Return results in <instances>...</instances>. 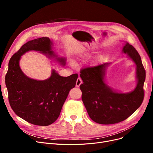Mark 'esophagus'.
Returning a JSON list of instances; mask_svg holds the SVG:
<instances>
[{
  "label": "esophagus",
  "instance_id": "34e87169",
  "mask_svg": "<svg viewBox=\"0 0 153 153\" xmlns=\"http://www.w3.org/2000/svg\"><path fill=\"white\" fill-rule=\"evenodd\" d=\"M82 82L81 79L80 77H78L77 79V81H76V87H79L80 85H81V84H82Z\"/></svg>",
  "mask_w": 153,
  "mask_h": 153
}]
</instances>
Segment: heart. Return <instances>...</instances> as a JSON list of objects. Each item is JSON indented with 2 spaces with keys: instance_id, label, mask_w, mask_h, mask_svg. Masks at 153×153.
<instances>
[{
  "instance_id": "b5f03b06",
  "label": "heart",
  "mask_w": 153,
  "mask_h": 153,
  "mask_svg": "<svg viewBox=\"0 0 153 153\" xmlns=\"http://www.w3.org/2000/svg\"><path fill=\"white\" fill-rule=\"evenodd\" d=\"M90 56H91V54H90V53H87V54H84V57H85V58L89 57ZM106 58H107V56H106V55H105V54L100 55V56H98V58H97V59H96L95 63H97V64L101 63V62H102L104 60H105ZM70 64H71V66H72V67H74V66H75V64H74V62H71Z\"/></svg>"
}]
</instances>
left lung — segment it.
<instances>
[{"label": "left lung", "mask_w": 153, "mask_h": 153, "mask_svg": "<svg viewBox=\"0 0 153 153\" xmlns=\"http://www.w3.org/2000/svg\"><path fill=\"white\" fill-rule=\"evenodd\" d=\"M122 53L136 65L137 84L130 92H118L107 84L105 76L110 63L81 71L80 77L83 81L80 85L82 100L90 118L97 123L110 125L121 122L131 115L143 102L146 72L140 56L127 42L123 47Z\"/></svg>", "instance_id": "obj_1"}]
</instances>
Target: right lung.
Here are the masks:
<instances>
[{
    "label": "right lung",
    "instance_id": "right-lung-1",
    "mask_svg": "<svg viewBox=\"0 0 153 153\" xmlns=\"http://www.w3.org/2000/svg\"><path fill=\"white\" fill-rule=\"evenodd\" d=\"M53 43L48 37L35 39L24 44L9 62L5 85L11 108L16 115L27 122L48 126L59 116L70 90L76 84L78 74L62 77L54 69L51 76L43 81L31 79L21 70V56L30 51H38L49 58H54L64 66L66 59L58 58L52 50Z\"/></svg>",
    "mask_w": 153,
    "mask_h": 153
}]
</instances>
